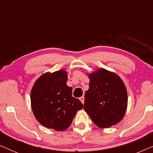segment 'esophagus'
<instances>
[{
  "instance_id": "34e87169",
  "label": "esophagus",
  "mask_w": 153,
  "mask_h": 153,
  "mask_svg": "<svg viewBox=\"0 0 153 153\" xmlns=\"http://www.w3.org/2000/svg\"><path fill=\"white\" fill-rule=\"evenodd\" d=\"M79 100H81V102H82L83 104L84 103V97H83V96H82V97H81L80 98H79Z\"/></svg>"
}]
</instances>
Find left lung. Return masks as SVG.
Wrapping results in <instances>:
<instances>
[{"label":"left lung","instance_id":"obj_1","mask_svg":"<svg viewBox=\"0 0 153 153\" xmlns=\"http://www.w3.org/2000/svg\"><path fill=\"white\" fill-rule=\"evenodd\" d=\"M84 110L100 128H108L123 118L127 106L126 87L118 75L99 69L88 75Z\"/></svg>","mask_w":153,"mask_h":153}]
</instances>
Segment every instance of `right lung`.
<instances>
[{"instance_id": "obj_1", "label": "right lung", "mask_w": 153, "mask_h": 153, "mask_svg": "<svg viewBox=\"0 0 153 153\" xmlns=\"http://www.w3.org/2000/svg\"><path fill=\"white\" fill-rule=\"evenodd\" d=\"M68 74L63 70L45 73L33 85L30 100L37 121L57 131L68 129L83 104L72 97V88L67 85Z\"/></svg>"}]
</instances>
